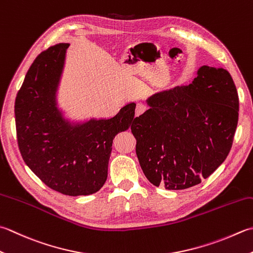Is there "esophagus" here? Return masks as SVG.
I'll return each mask as SVG.
<instances>
[{"label":"esophagus","mask_w":253,"mask_h":253,"mask_svg":"<svg viewBox=\"0 0 253 253\" xmlns=\"http://www.w3.org/2000/svg\"><path fill=\"white\" fill-rule=\"evenodd\" d=\"M147 110H148V107H147V105H145V104H137V106H136V116L141 115V114L145 113Z\"/></svg>","instance_id":"34e87169"}]
</instances>
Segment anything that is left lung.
<instances>
[{
	"mask_svg": "<svg viewBox=\"0 0 253 253\" xmlns=\"http://www.w3.org/2000/svg\"><path fill=\"white\" fill-rule=\"evenodd\" d=\"M133 121L136 153L153 185L184 190L207 179L228 156L239 117L230 73L203 66L186 86L157 93Z\"/></svg>",
	"mask_w": 253,
	"mask_h": 253,
	"instance_id": "left-lung-1",
	"label": "left lung"
}]
</instances>
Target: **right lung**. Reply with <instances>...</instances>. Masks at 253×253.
<instances>
[{
  "mask_svg": "<svg viewBox=\"0 0 253 253\" xmlns=\"http://www.w3.org/2000/svg\"><path fill=\"white\" fill-rule=\"evenodd\" d=\"M69 43L38 54L15 100V123L23 160L44 184L64 195H90L107 179L113 139L128 129L136 104L110 120L72 127L56 104V91Z\"/></svg>",
  "mask_w": 253,
  "mask_h": 253,
  "instance_id": "add662e5",
  "label": "right lung"
}]
</instances>
